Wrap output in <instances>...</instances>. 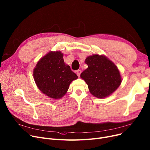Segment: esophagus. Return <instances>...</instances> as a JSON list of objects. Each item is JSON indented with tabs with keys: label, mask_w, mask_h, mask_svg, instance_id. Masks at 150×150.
<instances>
[{
	"label": "esophagus",
	"mask_w": 150,
	"mask_h": 150,
	"mask_svg": "<svg viewBox=\"0 0 150 150\" xmlns=\"http://www.w3.org/2000/svg\"><path fill=\"white\" fill-rule=\"evenodd\" d=\"M76 75H78V76L79 77L80 76V74H81V70H77L76 71Z\"/></svg>",
	"instance_id": "1"
}]
</instances>
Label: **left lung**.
I'll return each instance as SVG.
<instances>
[{"mask_svg":"<svg viewBox=\"0 0 150 150\" xmlns=\"http://www.w3.org/2000/svg\"><path fill=\"white\" fill-rule=\"evenodd\" d=\"M85 62L88 67L80 76L87 83L92 95L103 98L119 87L122 81L119 70L105 55L93 54L86 58Z\"/></svg>","mask_w":150,"mask_h":150,"instance_id":"1","label":"left lung"}]
</instances>
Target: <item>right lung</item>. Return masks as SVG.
Segmentation results:
<instances>
[{
  "label": "right lung",
  "mask_w": 150,
  "mask_h": 150,
  "mask_svg": "<svg viewBox=\"0 0 150 150\" xmlns=\"http://www.w3.org/2000/svg\"><path fill=\"white\" fill-rule=\"evenodd\" d=\"M33 78L38 89L45 95L59 99L78 76L65 64L60 51H51L38 62L33 69Z\"/></svg>",
  "instance_id": "add662e5"
}]
</instances>
